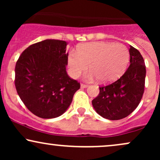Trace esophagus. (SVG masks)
Listing matches in <instances>:
<instances>
[{"label":"esophagus","instance_id":"34e87169","mask_svg":"<svg viewBox=\"0 0 160 160\" xmlns=\"http://www.w3.org/2000/svg\"><path fill=\"white\" fill-rule=\"evenodd\" d=\"M80 87H81L82 89H85V88H87L88 87V85H86V84L81 83V85H80Z\"/></svg>","mask_w":160,"mask_h":160}]
</instances>
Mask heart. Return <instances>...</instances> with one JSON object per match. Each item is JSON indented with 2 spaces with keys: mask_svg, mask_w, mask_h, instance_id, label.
<instances>
[{
  "mask_svg": "<svg viewBox=\"0 0 160 160\" xmlns=\"http://www.w3.org/2000/svg\"><path fill=\"white\" fill-rule=\"evenodd\" d=\"M128 58V49L122 43L91 42L78 46L76 52H70L68 65L71 76L78 78L89 64L91 71L85 75L86 80L98 78L102 82H110L120 78Z\"/></svg>",
  "mask_w": 160,
  "mask_h": 160,
  "instance_id": "1",
  "label": "heart"
}]
</instances>
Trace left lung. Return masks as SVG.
Segmentation results:
<instances>
[{
  "instance_id": "obj_1",
  "label": "left lung",
  "mask_w": 160,
  "mask_h": 160,
  "mask_svg": "<svg viewBox=\"0 0 160 160\" xmlns=\"http://www.w3.org/2000/svg\"><path fill=\"white\" fill-rule=\"evenodd\" d=\"M130 65L120 79L99 87V94L92 102L99 115L111 120L125 118L138 106L144 92L146 67L137 49L130 46Z\"/></svg>"
}]
</instances>
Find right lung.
I'll list each match as a JSON object with an SVG mask.
<instances>
[{"label":"right lung","mask_w":160,"mask_h":160,"mask_svg":"<svg viewBox=\"0 0 160 160\" xmlns=\"http://www.w3.org/2000/svg\"><path fill=\"white\" fill-rule=\"evenodd\" d=\"M67 43L45 40L23 51L15 68L18 95L34 115L56 118L63 114L80 84L66 72Z\"/></svg>","instance_id":"right-lung-1"}]
</instances>
